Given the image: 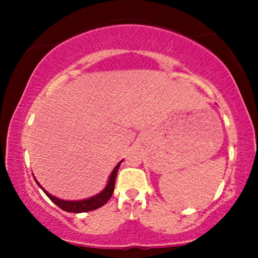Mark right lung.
<instances>
[{"label": "right lung", "mask_w": 258, "mask_h": 258, "mask_svg": "<svg viewBox=\"0 0 258 258\" xmlns=\"http://www.w3.org/2000/svg\"><path fill=\"white\" fill-rule=\"evenodd\" d=\"M121 162H122V160H121L119 164L115 166L114 170H112L110 177H109L108 184H106L105 188L103 189L99 194L94 195V197H91V198H88V199H85V200L68 201V200L58 199V198L53 197V195L49 194L48 191L44 190L42 186L38 184L37 180H36V183L40 185V188L44 191V194H46L47 197H48L49 199H51L58 207H60L61 210H64V211L73 212V214H81V212L92 211V210H96V209H99V207H102L104 204L108 203V200L111 198L112 193H114V188H115V179H116V174H117V171H119Z\"/></svg>", "instance_id": "1"}]
</instances>
